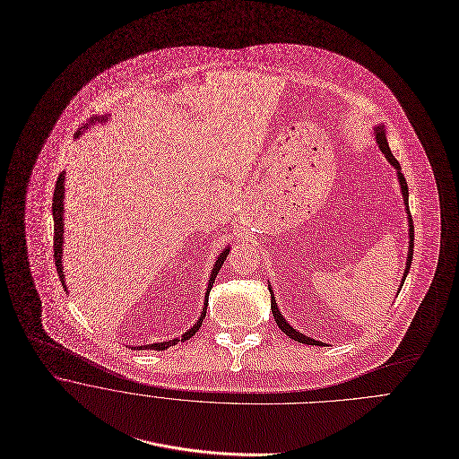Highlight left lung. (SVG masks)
<instances>
[{
    "mask_svg": "<svg viewBox=\"0 0 459 459\" xmlns=\"http://www.w3.org/2000/svg\"><path fill=\"white\" fill-rule=\"evenodd\" d=\"M372 134H374V140L381 151V154L386 158V161L394 167L395 170V176H397V183H399V189H401V195H403V205H404V211H406V218H408V255H406V266H404V272H403V278H401V283H399V289H397V294L406 280V275L410 273V266H411V257H413V221H411V216H410V207H408V184L406 179L401 172V165L397 163V160L394 158L390 147H388V140H386V131H385V126H374L372 127ZM268 287H270V292H272V312H273V317H275L276 325L278 328L287 335L290 337L292 341H298L299 344H308V346H328L326 342H321V341H316L305 333H301L299 330H296L294 326L289 325V321L281 316L280 308H278V303L275 299V292H273V285L272 281L268 280Z\"/></svg>",
    "mask_w": 459,
    "mask_h": 459,
    "instance_id": "8db88e82",
    "label": "left lung"
}]
</instances>
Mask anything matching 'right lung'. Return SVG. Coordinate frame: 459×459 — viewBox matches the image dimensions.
Listing matches in <instances>:
<instances>
[{"mask_svg": "<svg viewBox=\"0 0 459 459\" xmlns=\"http://www.w3.org/2000/svg\"><path fill=\"white\" fill-rule=\"evenodd\" d=\"M108 118H109V113L93 115V117H91V118L78 129L76 138H80L85 131L93 129L95 124H104ZM64 198H65V172H62V174L58 176L56 186H55V193H53V221H55V264H56V272H58V276H60V281H62L64 289L67 290V281H65L64 264H62V257H64V220H65V216H64V211H65V207H64V204H65ZM229 252H230V245H227V247L220 252V255L216 257V261H214V264H212V270H211V273H209V281H207L205 298H204V307H202V312H200L198 319L195 321V325H193L189 330H186L183 335L174 337V339H170V341H161V342H152V344H143V346H133L131 350L165 351V350L176 346L178 342H184V341L191 339V337L198 332V328L202 326V321H204L205 312H207V296H209V290H211V287H212V283H214V278L218 275L220 268L223 266V263H225Z\"/></svg>", "mask_w": 459, "mask_h": 459, "instance_id": "1", "label": "right lung"}]
</instances>
